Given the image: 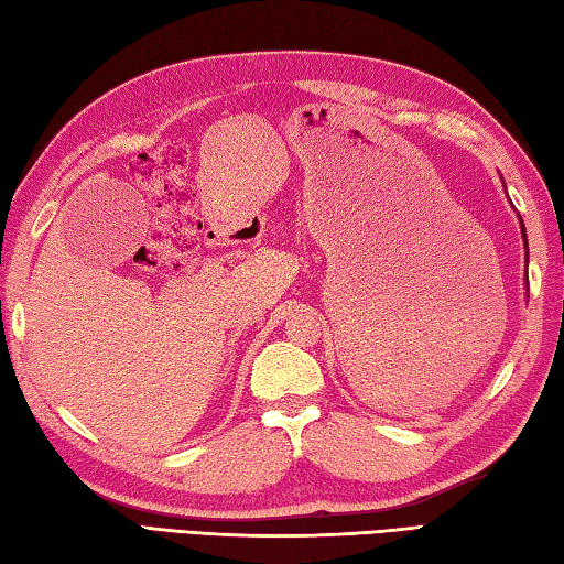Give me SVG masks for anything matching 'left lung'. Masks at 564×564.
<instances>
[{
  "instance_id": "obj_1",
  "label": "left lung",
  "mask_w": 564,
  "mask_h": 564,
  "mask_svg": "<svg viewBox=\"0 0 564 564\" xmlns=\"http://www.w3.org/2000/svg\"><path fill=\"white\" fill-rule=\"evenodd\" d=\"M521 236H523V241H527V229H523V221H521ZM527 258H529V250H527Z\"/></svg>"
}]
</instances>
